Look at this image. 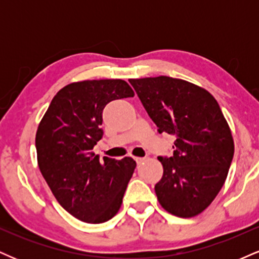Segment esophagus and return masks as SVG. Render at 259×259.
<instances>
[{
    "label": "esophagus",
    "instance_id": "1",
    "mask_svg": "<svg viewBox=\"0 0 259 259\" xmlns=\"http://www.w3.org/2000/svg\"><path fill=\"white\" fill-rule=\"evenodd\" d=\"M135 160H136V163H138V164H140V163L145 162V158H141V157H135Z\"/></svg>",
    "mask_w": 259,
    "mask_h": 259
}]
</instances>
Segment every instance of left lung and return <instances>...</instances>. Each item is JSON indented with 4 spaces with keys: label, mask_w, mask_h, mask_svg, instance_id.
Segmentation results:
<instances>
[{
    "label": "left lung",
    "mask_w": 259,
    "mask_h": 259,
    "mask_svg": "<svg viewBox=\"0 0 259 259\" xmlns=\"http://www.w3.org/2000/svg\"><path fill=\"white\" fill-rule=\"evenodd\" d=\"M158 133L177 136L173 157H158L159 204L180 218L198 215L227 180L234 139L218 102L206 89L170 76L130 79Z\"/></svg>",
    "instance_id": "obj_1"
}]
</instances>
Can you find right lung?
I'll list each match as a JSON object with an SVG mask.
<instances>
[{
    "label": "right lung",
    "instance_id": "1",
    "mask_svg": "<svg viewBox=\"0 0 259 259\" xmlns=\"http://www.w3.org/2000/svg\"><path fill=\"white\" fill-rule=\"evenodd\" d=\"M134 95L121 79L72 82L56 94L38 124L35 146L41 174L58 203L79 221L105 223L121 206L136 162L132 157L101 162L92 148L103 136L105 106Z\"/></svg>",
    "mask_w": 259,
    "mask_h": 259
}]
</instances>
